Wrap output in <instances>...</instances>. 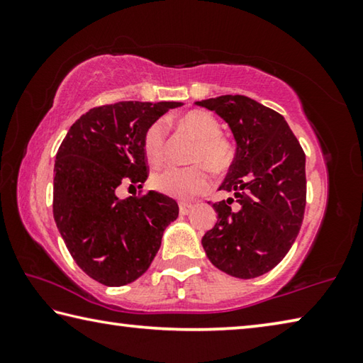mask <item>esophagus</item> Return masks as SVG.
<instances>
[{"label":"esophagus","mask_w":363,"mask_h":363,"mask_svg":"<svg viewBox=\"0 0 363 363\" xmlns=\"http://www.w3.org/2000/svg\"><path fill=\"white\" fill-rule=\"evenodd\" d=\"M192 210H194V205H190V203H179V213L182 214V216H186V214H189Z\"/></svg>","instance_id":"34e87169"}]
</instances>
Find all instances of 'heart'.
<instances>
[{"label":"heart","mask_w":363,"mask_h":363,"mask_svg":"<svg viewBox=\"0 0 363 363\" xmlns=\"http://www.w3.org/2000/svg\"><path fill=\"white\" fill-rule=\"evenodd\" d=\"M177 126L192 136L196 144L190 155V162L196 163L189 168H164L152 176V186L162 194L176 199H192L210 187V171L224 173L233 162L235 150L225 138L220 136V125L211 113L205 110H189L177 116ZM164 126L157 121L147 128L143 139V149L147 162L158 167L164 158ZM205 162L207 166L201 165Z\"/></svg>","instance_id":"1"}]
</instances>
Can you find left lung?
I'll list each match as a JSON object with an SVG mask.
<instances>
[{
    "mask_svg": "<svg viewBox=\"0 0 363 363\" xmlns=\"http://www.w3.org/2000/svg\"><path fill=\"white\" fill-rule=\"evenodd\" d=\"M195 104L216 112L237 144L219 187L235 199L213 205L218 223L201 245L223 272L237 279L259 277L284 259L303 224L306 155L284 116L247 96L227 94Z\"/></svg>",
    "mask_w": 363,
    "mask_h": 363,
    "instance_id": "8db88e82",
    "label": "left lung"
}]
</instances>
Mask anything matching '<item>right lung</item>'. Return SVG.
<instances>
[{
	"label": "right lung",
	"instance_id": "1",
	"mask_svg": "<svg viewBox=\"0 0 363 363\" xmlns=\"http://www.w3.org/2000/svg\"><path fill=\"white\" fill-rule=\"evenodd\" d=\"M181 102L126 101L94 107L70 126L54 164L52 213L79 269L107 286L139 279L179 214L169 196L153 192L120 200L118 187L143 189L147 128Z\"/></svg>",
	"mask_w": 363,
	"mask_h": 363
}]
</instances>
